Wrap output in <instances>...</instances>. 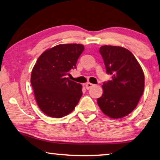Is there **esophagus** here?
Masks as SVG:
<instances>
[{
    "instance_id": "1",
    "label": "esophagus",
    "mask_w": 160,
    "mask_h": 160,
    "mask_svg": "<svg viewBox=\"0 0 160 160\" xmlns=\"http://www.w3.org/2000/svg\"><path fill=\"white\" fill-rule=\"evenodd\" d=\"M92 86H94V84H92V83L90 82H88L85 84V88H86V89H90V88H91Z\"/></svg>"
}]
</instances>
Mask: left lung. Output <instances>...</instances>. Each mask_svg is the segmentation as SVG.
Here are the masks:
<instances>
[{"label":"left lung","instance_id":"8db88e82","mask_svg":"<svg viewBox=\"0 0 160 160\" xmlns=\"http://www.w3.org/2000/svg\"><path fill=\"white\" fill-rule=\"evenodd\" d=\"M99 52L112 79L103 82V93L98 98V104L108 117L123 118L134 110L144 92V72L127 49L105 45Z\"/></svg>","mask_w":160,"mask_h":160}]
</instances>
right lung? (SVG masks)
Masks as SVG:
<instances>
[{
    "instance_id": "right-lung-1",
    "label": "right lung",
    "mask_w": 160,
    "mask_h": 160,
    "mask_svg": "<svg viewBox=\"0 0 160 160\" xmlns=\"http://www.w3.org/2000/svg\"><path fill=\"white\" fill-rule=\"evenodd\" d=\"M84 49L80 44L57 45L43 52L33 68L31 83L36 101L43 113L50 117L68 115L82 96V85L66 75L76 68Z\"/></svg>"
}]
</instances>
